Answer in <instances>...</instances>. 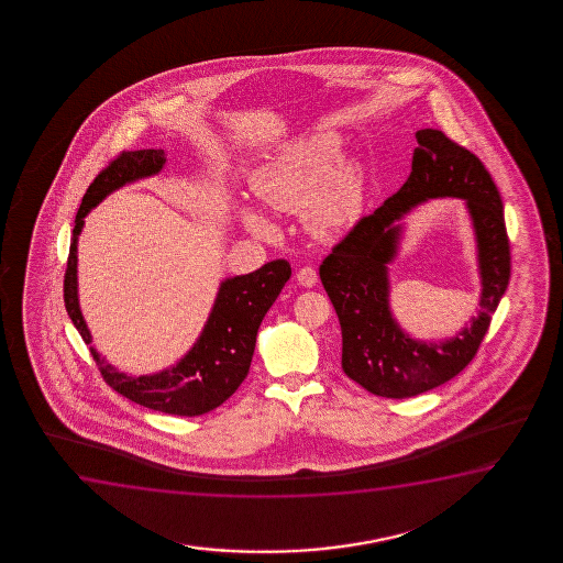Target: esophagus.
Returning a JSON list of instances; mask_svg holds the SVG:
<instances>
[{"label":"esophagus","mask_w":563,"mask_h":563,"mask_svg":"<svg viewBox=\"0 0 563 563\" xmlns=\"http://www.w3.org/2000/svg\"><path fill=\"white\" fill-rule=\"evenodd\" d=\"M296 278H298V283H300L301 286L311 288V286H316L317 283V271L313 269V267H301V269L296 273Z\"/></svg>","instance_id":"obj_1"}]
</instances>
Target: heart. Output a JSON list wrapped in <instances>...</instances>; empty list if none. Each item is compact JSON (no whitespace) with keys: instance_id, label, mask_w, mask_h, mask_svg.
Wrapping results in <instances>:
<instances>
[{"instance_id":"heart-1","label":"heart","mask_w":563,"mask_h":563,"mask_svg":"<svg viewBox=\"0 0 563 563\" xmlns=\"http://www.w3.org/2000/svg\"><path fill=\"white\" fill-rule=\"evenodd\" d=\"M340 150L342 142L334 132L294 140L255 170L252 186L257 198L278 211H296L309 200L308 221L317 232H331L354 221L363 208V173L357 163H344L330 174ZM244 221L254 232L269 231L267 221L254 211H246Z\"/></svg>"}]
</instances>
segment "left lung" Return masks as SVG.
<instances>
[{"label":"left lung","instance_id":"1","mask_svg":"<svg viewBox=\"0 0 563 563\" xmlns=\"http://www.w3.org/2000/svg\"><path fill=\"white\" fill-rule=\"evenodd\" d=\"M416 139L419 146L406 185L371 216H363L319 267L342 329V369L365 390L386 398L427 393L465 369L488 332L511 275L500 192L483 162L439 129L417 131ZM439 195L468 200L478 232L484 311L455 340L423 345L393 323L385 263L391 261L399 231L393 221Z\"/></svg>","mask_w":563,"mask_h":563}]
</instances>
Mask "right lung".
I'll return each mask as SVG.
<instances>
[{
  "mask_svg": "<svg viewBox=\"0 0 563 563\" xmlns=\"http://www.w3.org/2000/svg\"><path fill=\"white\" fill-rule=\"evenodd\" d=\"M163 163V150L117 154L96 175L78 208L63 277V300L86 344L92 339L80 316L77 298V236L85 224L82 219L109 192L136 178L159 173ZM290 275V263L275 260L250 275L224 280L200 340L173 369L146 377H129L101 360L93 347L90 354L103 380L124 398L170 416H203L229 400L246 378L257 329Z\"/></svg>",
  "mask_w": 563,
  "mask_h": 563,
  "instance_id": "obj_1",
  "label": "right lung"
}]
</instances>
